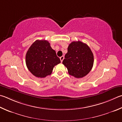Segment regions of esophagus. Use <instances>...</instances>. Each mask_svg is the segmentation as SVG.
<instances>
[{
	"mask_svg": "<svg viewBox=\"0 0 122 122\" xmlns=\"http://www.w3.org/2000/svg\"><path fill=\"white\" fill-rule=\"evenodd\" d=\"M64 58H65V57H64V56H61L60 57V60H61V62H62V61H63V60Z\"/></svg>",
	"mask_w": 122,
	"mask_h": 122,
	"instance_id": "obj_1",
	"label": "esophagus"
}]
</instances>
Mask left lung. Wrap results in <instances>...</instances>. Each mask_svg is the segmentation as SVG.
Returning a JSON list of instances; mask_svg holds the SVG:
<instances>
[{
    "label": "left lung",
    "mask_w": 122,
    "mask_h": 122,
    "mask_svg": "<svg viewBox=\"0 0 122 122\" xmlns=\"http://www.w3.org/2000/svg\"><path fill=\"white\" fill-rule=\"evenodd\" d=\"M93 63L94 56L90 48L81 41H72L69 44L62 62L69 74L77 78L87 75L91 70Z\"/></svg>",
    "instance_id": "8db88e82"
}]
</instances>
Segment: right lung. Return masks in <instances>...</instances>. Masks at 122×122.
Segmentation results:
<instances>
[{"label": "right lung", "instance_id": "right-lung-1", "mask_svg": "<svg viewBox=\"0 0 122 122\" xmlns=\"http://www.w3.org/2000/svg\"><path fill=\"white\" fill-rule=\"evenodd\" d=\"M26 65L35 76L44 78L52 74L55 66L61 61L49 42L37 40L29 48L25 56Z\"/></svg>", "mask_w": 122, "mask_h": 122}]
</instances>
